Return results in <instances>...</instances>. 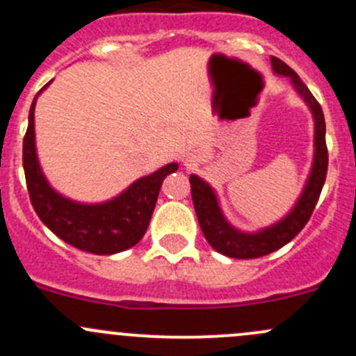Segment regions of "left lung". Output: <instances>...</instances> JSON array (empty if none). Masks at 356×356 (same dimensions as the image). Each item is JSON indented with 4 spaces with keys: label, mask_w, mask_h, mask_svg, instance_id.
<instances>
[{
    "label": "left lung",
    "mask_w": 356,
    "mask_h": 356,
    "mask_svg": "<svg viewBox=\"0 0 356 356\" xmlns=\"http://www.w3.org/2000/svg\"><path fill=\"white\" fill-rule=\"evenodd\" d=\"M270 62L275 74L286 75V77L291 79L294 89L307 102V105L310 106L315 118L314 167H312V174L308 177L307 186H305V191L301 193L300 200H298L296 207L279 224L264 229V231L257 232V234H246V232L236 231L234 227H231L227 224V220L222 215L220 208H218L213 189L207 182L201 181L198 175H191L189 177L193 204H195L196 217H198L200 227L203 231V236L207 238V241L218 253L231 258H241V260L264 257V254H268L272 251L288 245L291 239L310 220L315 204L318 201V196L322 193V188H324L325 175H327L329 155L327 145H325L324 111L321 108V103L314 98L310 89L303 84V81L298 77V74L293 68L286 65L282 60L275 58V56H272Z\"/></svg>",
    "instance_id": "8db88e82"
}]
</instances>
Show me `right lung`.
<instances>
[{
	"label": "right lung",
	"mask_w": 356,
	"mask_h": 356,
	"mask_svg": "<svg viewBox=\"0 0 356 356\" xmlns=\"http://www.w3.org/2000/svg\"><path fill=\"white\" fill-rule=\"evenodd\" d=\"M35 98L29 110L22 163L29 198L38 217L53 234L88 253L113 254L138 245L148 229L161 182L168 174L177 170V163H168L155 174L139 179L120 196L106 203L81 204L63 198L48 184L39 167L38 155H35Z\"/></svg>",
	"instance_id": "right-lung-1"
}]
</instances>
